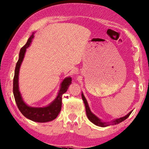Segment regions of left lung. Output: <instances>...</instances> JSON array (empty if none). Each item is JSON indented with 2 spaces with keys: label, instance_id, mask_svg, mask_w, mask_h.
I'll return each instance as SVG.
<instances>
[{
  "label": "left lung",
  "instance_id": "8db88e82",
  "mask_svg": "<svg viewBox=\"0 0 149 149\" xmlns=\"http://www.w3.org/2000/svg\"><path fill=\"white\" fill-rule=\"evenodd\" d=\"M82 100L84 102V104H85V107H86V114H87V116L88 118V119L92 122L93 123H94V125H96L97 126H99V127H108L109 125H116L121 123L123 121L125 120L130 115V114L132 113V112L133 111H131L128 114H127V115L123 117H121L120 118H118V119L114 120L113 121H112L111 122H110V123H106V122H102L100 118H97L96 115H94V114L91 112V111L90 110V108L89 107V105L88 103H87V101L86 100V99L85 98L84 96L83 93H82Z\"/></svg>",
  "mask_w": 149,
  "mask_h": 149
}]
</instances>
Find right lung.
I'll list each match as a JSON object with an SVG mask.
<instances>
[{
    "label": "right lung",
    "mask_w": 149,
    "mask_h": 149,
    "mask_svg": "<svg viewBox=\"0 0 149 149\" xmlns=\"http://www.w3.org/2000/svg\"><path fill=\"white\" fill-rule=\"evenodd\" d=\"M34 33L29 37L27 43L21 49L19 60L15 68L14 77L13 79V94L16 101V104L21 113L28 118L29 120L38 123H45L55 120L58 115L62 108V97L63 94L67 92L68 87L72 83V78L68 77L65 79L61 84V87L56 97L51 104L45 107H31L26 104L22 100L20 91L19 90V68L22 60L24 57L26 48L29 47L33 38H34Z\"/></svg>",
    "instance_id": "obj_1"
}]
</instances>
